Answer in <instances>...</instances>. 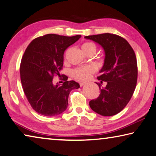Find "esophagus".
Segmentation results:
<instances>
[{"mask_svg": "<svg viewBox=\"0 0 156 156\" xmlns=\"http://www.w3.org/2000/svg\"><path fill=\"white\" fill-rule=\"evenodd\" d=\"M86 82H81L80 83V86L81 87H82L83 86H84V85H86Z\"/></svg>", "mask_w": 156, "mask_h": 156, "instance_id": "34e87169", "label": "esophagus"}]
</instances>
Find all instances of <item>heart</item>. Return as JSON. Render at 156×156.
<instances>
[{
  "label": "heart",
  "mask_w": 156,
  "mask_h": 156,
  "mask_svg": "<svg viewBox=\"0 0 156 156\" xmlns=\"http://www.w3.org/2000/svg\"><path fill=\"white\" fill-rule=\"evenodd\" d=\"M81 49L85 54L88 52H96V45L93 43L86 42L81 45ZM96 68L93 66H86L82 67L76 68L72 71V75L76 80L80 81H85L88 80L92 74L95 73Z\"/></svg>",
  "instance_id": "heart-1"
}]
</instances>
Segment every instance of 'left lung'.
<instances>
[{
    "instance_id": "1",
    "label": "left lung",
    "mask_w": 156,
    "mask_h": 156,
    "mask_svg": "<svg viewBox=\"0 0 156 156\" xmlns=\"http://www.w3.org/2000/svg\"><path fill=\"white\" fill-rule=\"evenodd\" d=\"M85 39L98 43L105 52L104 63L98 79L106 87H99L100 95L90 101L89 105L102 116H112L119 113L127 105L136 87L137 66L136 55L126 39L116 34L105 33L87 36Z\"/></svg>"
}]
</instances>
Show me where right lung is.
I'll list each match as a JSON object with an SVG mask.
<instances>
[{
	"label": "right lung",
	"instance_id": "1",
	"mask_svg": "<svg viewBox=\"0 0 156 156\" xmlns=\"http://www.w3.org/2000/svg\"><path fill=\"white\" fill-rule=\"evenodd\" d=\"M80 37L48 34L36 38L25 50L20 80L28 101L39 114L51 117L62 113L67 108L70 91L80 87L75 81H67L66 76L62 85L52 81L55 76H61L65 50Z\"/></svg>",
	"mask_w": 156,
	"mask_h": 156
}]
</instances>
